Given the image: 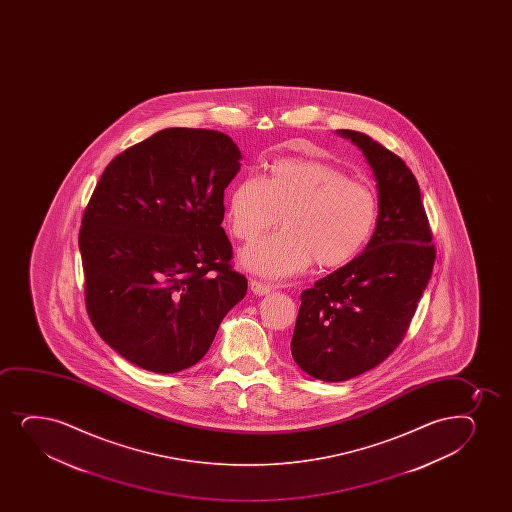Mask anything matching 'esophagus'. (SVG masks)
Masks as SVG:
<instances>
[{
  "mask_svg": "<svg viewBox=\"0 0 512 512\" xmlns=\"http://www.w3.org/2000/svg\"><path fill=\"white\" fill-rule=\"evenodd\" d=\"M249 285H251V290H253L256 295H268L271 290H273L271 285H268V283L265 282H259V280H251Z\"/></svg>",
  "mask_w": 512,
  "mask_h": 512,
  "instance_id": "obj_1",
  "label": "esophagus"
}]
</instances>
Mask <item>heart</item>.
<instances>
[{
	"label": "heart",
	"mask_w": 512,
	"mask_h": 512,
	"mask_svg": "<svg viewBox=\"0 0 512 512\" xmlns=\"http://www.w3.org/2000/svg\"><path fill=\"white\" fill-rule=\"evenodd\" d=\"M376 191L336 165L316 159H282L263 179L235 184L227 200V222L242 249V265L266 278H287L318 261L321 268L347 265L371 241L377 224Z\"/></svg>",
	"instance_id": "heart-1"
}]
</instances>
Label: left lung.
I'll use <instances>...</instances> for the list:
<instances>
[{"label":"left lung","mask_w":512,"mask_h":512,"mask_svg":"<svg viewBox=\"0 0 512 512\" xmlns=\"http://www.w3.org/2000/svg\"><path fill=\"white\" fill-rule=\"evenodd\" d=\"M376 179L379 213L371 241L350 263L300 294L290 350L309 376L340 382L371 371L400 345L435 261L417 179L405 162L352 130Z\"/></svg>","instance_id":"1"}]
</instances>
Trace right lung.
Masks as SVG:
<instances>
[{
  "label": "right lung",
  "mask_w": 512,
  "mask_h": 512,
  "mask_svg": "<svg viewBox=\"0 0 512 512\" xmlns=\"http://www.w3.org/2000/svg\"><path fill=\"white\" fill-rule=\"evenodd\" d=\"M241 159L220 131L167 128L102 172L78 235L85 302L100 338L131 364L188 369L244 299L222 229Z\"/></svg>",
  "instance_id": "1"
}]
</instances>
